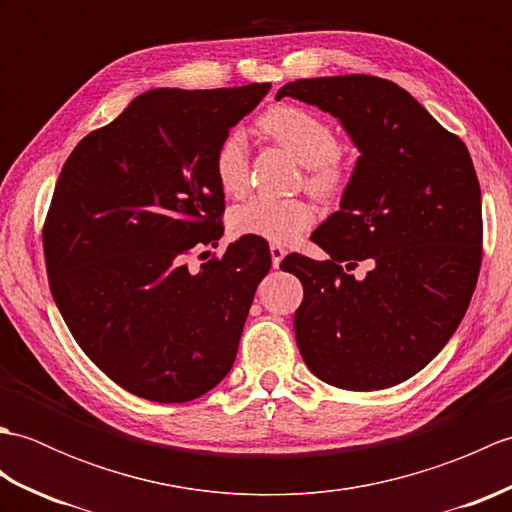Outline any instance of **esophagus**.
Segmentation results:
<instances>
[{
    "mask_svg": "<svg viewBox=\"0 0 512 512\" xmlns=\"http://www.w3.org/2000/svg\"><path fill=\"white\" fill-rule=\"evenodd\" d=\"M270 257H273V266L279 268L281 259L286 257V248L281 246V244H270Z\"/></svg>",
    "mask_w": 512,
    "mask_h": 512,
    "instance_id": "1",
    "label": "esophagus"
}]
</instances>
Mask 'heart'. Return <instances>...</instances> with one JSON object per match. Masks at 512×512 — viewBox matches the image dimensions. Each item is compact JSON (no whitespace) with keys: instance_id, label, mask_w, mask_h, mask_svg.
<instances>
[{"instance_id":"obj_1","label":"heart","mask_w":512,"mask_h":512,"mask_svg":"<svg viewBox=\"0 0 512 512\" xmlns=\"http://www.w3.org/2000/svg\"><path fill=\"white\" fill-rule=\"evenodd\" d=\"M259 127L308 167L306 182L319 195L339 193L347 182V167L339 156V138L321 116L297 105H275L259 118ZM213 173L228 195L248 187V147L239 129H231L215 147ZM314 222V206L303 198H275L257 193L231 211V231L237 237H257L284 244Z\"/></svg>"}]
</instances>
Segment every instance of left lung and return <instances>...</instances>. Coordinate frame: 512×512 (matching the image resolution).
<instances>
[{"instance_id": "left-lung-1", "label": "left lung", "mask_w": 512, "mask_h": 512, "mask_svg": "<svg viewBox=\"0 0 512 512\" xmlns=\"http://www.w3.org/2000/svg\"><path fill=\"white\" fill-rule=\"evenodd\" d=\"M339 118L361 156L312 242L330 259L292 253L303 301L295 336L328 385L394 387L458 330L482 264V193L469 149L398 88L367 74L319 76L277 92ZM361 261L368 275L349 270Z\"/></svg>"}]
</instances>
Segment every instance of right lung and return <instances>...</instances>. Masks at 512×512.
<instances>
[{
  "instance_id": "add662e5",
  "label": "right lung",
  "mask_w": 512,
  "mask_h": 512,
  "mask_svg": "<svg viewBox=\"0 0 512 512\" xmlns=\"http://www.w3.org/2000/svg\"><path fill=\"white\" fill-rule=\"evenodd\" d=\"M268 90H149L65 160L43 224L50 290L74 341L129 394L187 402L231 372L268 244L239 237L198 273L184 255L222 237L215 147Z\"/></svg>"
}]
</instances>
